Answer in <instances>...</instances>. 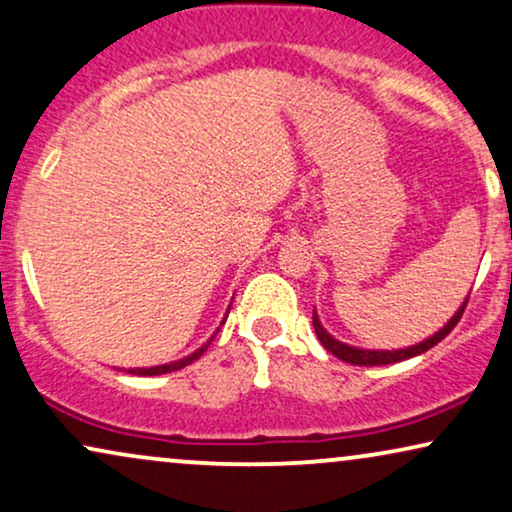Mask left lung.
Here are the masks:
<instances>
[{
    "instance_id": "left-lung-1",
    "label": "left lung",
    "mask_w": 512,
    "mask_h": 512,
    "mask_svg": "<svg viewBox=\"0 0 512 512\" xmlns=\"http://www.w3.org/2000/svg\"><path fill=\"white\" fill-rule=\"evenodd\" d=\"M466 305H468V298H466V301H463L461 308L456 310V315L451 317V320L444 324V327L437 331L435 336H430V338H426V341L411 345V348H402V350H362V348H353V345H345L341 341H336L334 336L327 334V329H324L322 324H320V320H317V313H313V327H315L317 338H320V343L329 350L331 355L338 357V360H343V362H348V364H357V367H378V364L402 362V360H409V357H416V355L426 353V350H430V348H433V345L440 343L442 338L447 336L449 331L456 327V324H459L463 310H466Z\"/></svg>"
}]
</instances>
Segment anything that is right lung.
<instances>
[{
    "label": "right lung",
    "instance_id": "obj_1",
    "mask_svg": "<svg viewBox=\"0 0 512 512\" xmlns=\"http://www.w3.org/2000/svg\"><path fill=\"white\" fill-rule=\"evenodd\" d=\"M211 341H214V338H209V341L204 343L202 348L195 350V353L188 355V357H183V360L171 362V364H159V367H150V369H129V374H138V376H159V374H169V371H178V369L188 367V364H192L195 360H199V357H202V353L209 348Z\"/></svg>",
    "mask_w": 512,
    "mask_h": 512
}]
</instances>
